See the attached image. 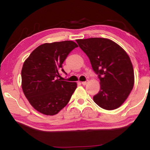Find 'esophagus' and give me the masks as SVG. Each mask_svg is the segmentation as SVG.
<instances>
[{
	"instance_id": "1",
	"label": "esophagus",
	"mask_w": 150,
	"mask_h": 150,
	"mask_svg": "<svg viewBox=\"0 0 150 150\" xmlns=\"http://www.w3.org/2000/svg\"><path fill=\"white\" fill-rule=\"evenodd\" d=\"M88 82V81H83V82H81V84L83 85H86L87 84V83Z\"/></svg>"
}]
</instances>
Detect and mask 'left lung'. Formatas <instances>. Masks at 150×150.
<instances>
[{"label":"left lung","instance_id":"left-lung-1","mask_svg":"<svg viewBox=\"0 0 150 150\" xmlns=\"http://www.w3.org/2000/svg\"><path fill=\"white\" fill-rule=\"evenodd\" d=\"M100 79L99 92L93 96L96 105L114 110L122 105L134 84V73L127 53L115 42L103 38L77 40Z\"/></svg>","mask_w":150,"mask_h":150}]
</instances>
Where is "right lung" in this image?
<instances>
[{
	"instance_id": "add662e5",
	"label": "right lung",
	"mask_w": 150,
	"mask_h": 150,
	"mask_svg": "<svg viewBox=\"0 0 150 150\" xmlns=\"http://www.w3.org/2000/svg\"><path fill=\"white\" fill-rule=\"evenodd\" d=\"M78 47L73 41L45 43L30 54L22 67V88L33 107L53 116L69 103L77 88L75 82L61 81L59 71L71 51Z\"/></svg>"
}]
</instances>
